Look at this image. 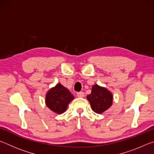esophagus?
<instances>
[{
  "mask_svg": "<svg viewBox=\"0 0 154 154\" xmlns=\"http://www.w3.org/2000/svg\"><path fill=\"white\" fill-rule=\"evenodd\" d=\"M77 96L78 97H83V96H84V93L83 92H79L77 94Z\"/></svg>",
  "mask_w": 154,
  "mask_h": 154,
  "instance_id": "obj_1",
  "label": "esophagus"
}]
</instances>
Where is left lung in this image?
<instances>
[{
	"mask_svg": "<svg viewBox=\"0 0 154 154\" xmlns=\"http://www.w3.org/2000/svg\"><path fill=\"white\" fill-rule=\"evenodd\" d=\"M92 110L96 113H102L107 110L113 103L112 94L106 88L94 85L92 92L87 96Z\"/></svg>",
	"mask_w": 154,
	"mask_h": 154,
	"instance_id": "left-lung-1",
	"label": "left lung"
}]
</instances>
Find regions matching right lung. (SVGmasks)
<instances>
[{"label":"right lung","mask_w":154,"mask_h":154,"mask_svg":"<svg viewBox=\"0 0 154 154\" xmlns=\"http://www.w3.org/2000/svg\"><path fill=\"white\" fill-rule=\"evenodd\" d=\"M73 99V95L60 83H58L47 93L45 103L51 111L61 114L66 111L68 105Z\"/></svg>","instance_id":"right-lung-1"}]
</instances>
